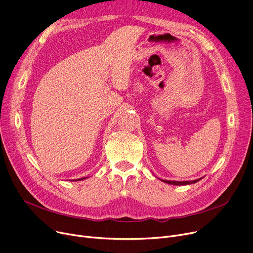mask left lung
<instances>
[{"label":"left lung","instance_id":"8db88e82","mask_svg":"<svg viewBox=\"0 0 253 253\" xmlns=\"http://www.w3.org/2000/svg\"><path fill=\"white\" fill-rule=\"evenodd\" d=\"M202 178H199V179H195V180H190V181H174V180H163L166 183L169 184H174V185H185V184H191V183H196L197 181H199Z\"/></svg>","mask_w":253,"mask_h":253}]
</instances>
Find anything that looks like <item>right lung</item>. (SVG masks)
Instances as JSON below:
<instances>
[{
	"label": "right lung",
	"mask_w": 253,
	"mask_h": 253,
	"mask_svg": "<svg viewBox=\"0 0 253 253\" xmlns=\"http://www.w3.org/2000/svg\"><path fill=\"white\" fill-rule=\"evenodd\" d=\"M87 177H82V178H79V179H75V181L77 180V181H79V180H82V179H86Z\"/></svg>",
	"instance_id": "1"
}]
</instances>
